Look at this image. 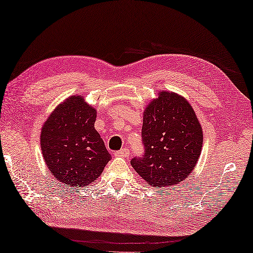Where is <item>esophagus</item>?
Listing matches in <instances>:
<instances>
[{"label":"esophagus","mask_w":253,"mask_h":253,"mask_svg":"<svg viewBox=\"0 0 253 253\" xmlns=\"http://www.w3.org/2000/svg\"><path fill=\"white\" fill-rule=\"evenodd\" d=\"M115 156H119V157H124V158H127L130 156V151L127 148H123L121 150H119V151L115 152Z\"/></svg>","instance_id":"34e87169"}]
</instances>
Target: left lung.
Returning <instances> with one entry per match:
<instances>
[{"instance_id": "left-lung-1", "label": "left lung", "mask_w": 253, "mask_h": 253, "mask_svg": "<svg viewBox=\"0 0 253 253\" xmlns=\"http://www.w3.org/2000/svg\"><path fill=\"white\" fill-rule=\"evenodd\" d=\"M143 154L131 166L149 184L169 187L189 176L201 153L203 135L193 109L175 93L161 92L143 114Z\"/></svg>"}]
</instances>
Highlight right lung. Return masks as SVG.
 Wrapping results in <instances>:
<instances>
[{
  "label": "right lung",
  "mask_w": 253,
  "mask_h": 253,
  "mask_svg": "<svg viewBox=\"0 0 253 253\" xmlns=\"http://www.w3.org/2000/svg\"><path fill=\"white\" fill-rule=\"evenodd\" d=\"M95 110L81 96H71L54 110L41 132L44 160L54 178L69 187H85L111 160L94 129Z\"/></svg>",
  "instance_id": "obj_1"
}]
</instances>
